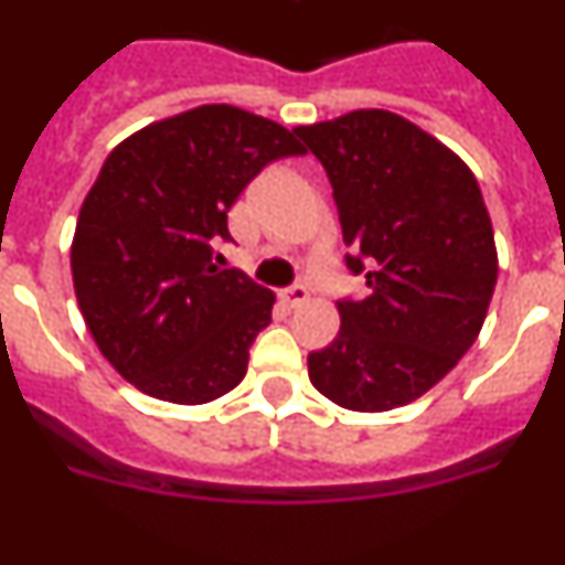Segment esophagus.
Returning a JSON list of instances; mask_svg holds the SVG:
<instances>
[{
  "mask_svg": "<svg viewBox=\"0 0 565 565\" xmlns=\"http://www.w3.org/2000/svg\"><path fill=\"white\" fill-rule=\"evenodd\" d=\"M279 297H282V302H286L288 308H299V306H306L311 294H308L306 286H299L297 282V286H288L286 291L279 294Z\"/></svg>",
  "mask_w": 565,
  "mask_h": 565,
  "instance_id": "esophagus-1",
  "label": "esophagus"
}]
</instances>
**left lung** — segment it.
I'll return each instance as SVG.
<instances>
[{"label":"left lung","instance_id":"obj_1","mask_svg":"<svg viewBox=\"0 0 565 565\" xmlns=\"http://www.w3.org/2000/svg\"><path fill=\"white\" fill-rule=\"evenodd\" d=\"M294 132L333 186L344 266L364 297L339 299L337 339L308 353L313 387L339 407L413 402L472 348L495 291L498 254L476 174L387 109H356Z\"/></svg>","mask_w":565,"mask_h":565}]
</instances>
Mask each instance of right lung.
Segmentation results:
<instances>
[{
    "instance_id": "1",
    "label": "right lung",
    "mask_w": 565,
    "mask_h": 565,
    "mask_svg": "<svg viewBox=\"0 0 565 565\" xmlns=\"http://www.w3.org/2000/svg\"><path fill=\"white\" fill-rule=\"evenodd\" d=\"M288 154H306L294 132L228 104L149 124L109 152L70 266L98 351L138 391L206 404L243 382L274 294L214 266V246L232 239L239 192Z\"/></svg>"
}]
</instances>
